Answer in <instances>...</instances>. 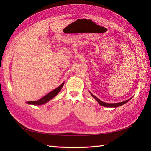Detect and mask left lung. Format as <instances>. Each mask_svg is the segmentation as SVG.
<instances>
[{"label": "left lung", "mask_w": 151, "mask_h": 151, "mask_svg": "<svg viewBox=\"0 0 151 151\" xmlns=\"http://www.w3.org/2000/svg\"><path fill=\"white\" fill-rule=\"evenodd\" d=\"M91 94V95L96 100V101H98V103L100 104L101 105V106H104V107H108V108H116V107H118V106H122V105L125 104L126 103H127L128 101H129L132 98H130L129 99L126 100V101H123V102H120V103H104V102H103L102 101H101L99 99H98L97 97H96L94 95H93V94H91V93H89Z\"/></svg>", "instance_id": "obj_1"}]
</instances>
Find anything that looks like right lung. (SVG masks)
Returning a JSON list of instances; mask_svg holds the SVG:
<instances>
[{
	"label": "right lung",
	"mask_w": 151,
	"mask_h": 151,
	"mask_svg": "<svg viewBox=\"0 0 151 151\" xmlns=\"http://www.w3.org/2000/svg\"><path fill=\"white\" fill-rule=\"evenodd\" d=\"M65 83H63L61 85L59 86L58 88H57L56 89H55L54 90H53L51 92L49 93L48 94H47L46 96H45L44 97H43L42 98L40 99L38 101H28L26 102L29 104H32V105H42L43 104L47 103V102H48L49 101H50L52 98H53L54 97H55L58 94V93L60 92V90L62 89V87L64 84Z\"/></svg>",
	"instance_id": "right-lung-1"
}]
</instances>
